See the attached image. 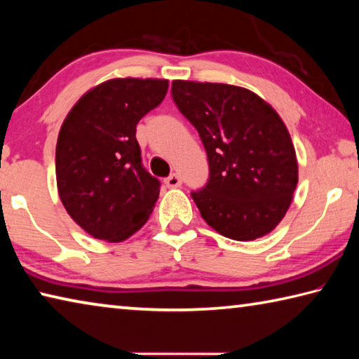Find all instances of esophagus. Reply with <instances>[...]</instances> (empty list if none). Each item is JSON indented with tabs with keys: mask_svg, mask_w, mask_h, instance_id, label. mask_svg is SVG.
Instances as JSON below:
<instances>
[{
	"mask_svg": "<svg viewBox=\"0 0 359 359\" xmlns=\"http://www.w3.org/2000/svg\"><path fill=\"white\" fill-rule=\"evenodd\" d=\"M165 184H166V187H169V188H179V187L182 185L180 175H177V174L169 175V177L165 180Z\"/></svg>",
	"mask_w": 359,
	"mask_h": 359,
	"instance_id": "34e87169",
	"label": "esophagus"
}]
</instances>
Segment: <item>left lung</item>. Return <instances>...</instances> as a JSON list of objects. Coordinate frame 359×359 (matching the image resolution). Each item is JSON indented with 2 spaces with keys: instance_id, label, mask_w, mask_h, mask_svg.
<instances>
[{
  "instance_id": "1",
  "label": "left lung",
  "mask_w": 359,
  "mask_h": 359,
  "mask_svg": "<svg viewBox=\"0 0 359 359\" xmlns=\"http://www.w3.org/2000/svg\"><path fill=\"white\" fill-rule=\"evenodd\" d=\"M172 98L208 154V184L191 193L205 223L234 241L269 234L297 185L294 145L280 115L228 83L174 81Z\"/></svg>"
}]
</instances>
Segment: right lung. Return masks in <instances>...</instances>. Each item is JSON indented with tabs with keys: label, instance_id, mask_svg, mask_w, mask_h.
<instances>
[{
	"label": "right lung",
	"instance_id": "right-lung-1",
	"mask_svg": "<svg viewBox=\"0 0 359 359\" xmlns=\"http://www.w3.org/2000/svg\"><path fill=\"white\" fill-rule=\"evenodd\" d=\"M168 85L166 79H111L66 115L55 151L58 194L95 239H128L155 208L160 180L142 166L136 125L165 100Z\"/></svg>",
	"mask_w": 359,
	"mask_h": 359
}]
</instances>
